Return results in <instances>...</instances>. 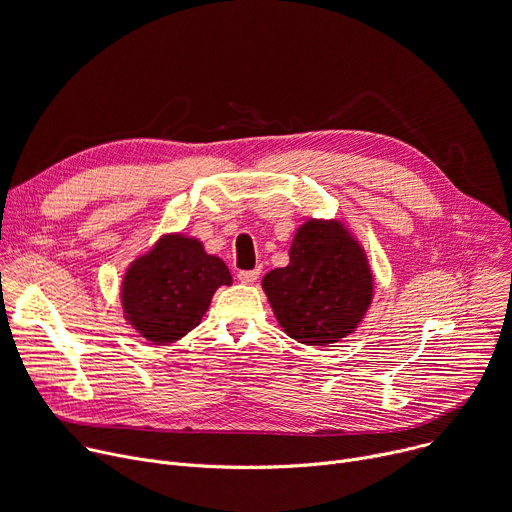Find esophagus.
Masks as SVG:
<instances>
[{
    "label": "esophagus",
    "instance_id": "obj_1",
    "mask_svg": "<svg viewBox=\"0 0 512 512\" xmlns=\"http://www.w3.org/2000/svg\"><path fill=\"white\" fill-rule=\"evenodd\" d=\"M259 275H261V269H253V271H239L237 277L241 284H253Z\"/></svg>",
    "mask_w": 512,
    "mask_h": 512
}]
</instances>
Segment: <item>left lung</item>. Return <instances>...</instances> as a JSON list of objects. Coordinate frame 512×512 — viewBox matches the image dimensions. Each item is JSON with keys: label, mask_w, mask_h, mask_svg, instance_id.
Masks as SVG:
<instances>
[{"label": "left lung", "mask_w": 512, "mask_h": 512, "mask_svg": "<svg viewBox=\"0 0 512 512\" xmlns=\"http://www.w3.org/2000/svg\"><path fill=\"white\" fill-rule=\"evenodd\" d=\"M288 255L286 267L261 280L282 331L316 347L355 333L374 300V273L351 228L339 218H306Z\"/></svg>", "instance_id": "obj_1"}]
</instances>
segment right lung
<instances>
[{
    "instance_id": "right-lung-1",
    "label": "right lung",
    "mask_w": 512,
    "mask_h": 512,
    "mask_svg": "<svg viewBox=\"0 0 512 512\" xmlns=\"http://www.w3.org/2000/svg\"><path fill=\"white\" fill-rule=\"evenodd\" d=\"M220 286L232 275L218 255L183 232H167L138 255L120 284L124 320L153 345L175 343L202 322Z\"/></svg>"
}]
</instances>
